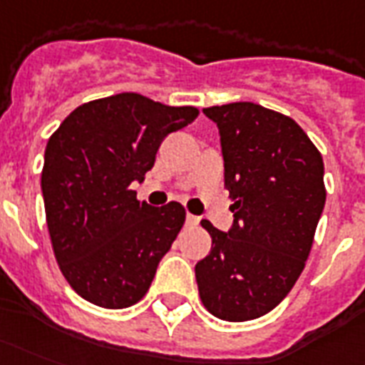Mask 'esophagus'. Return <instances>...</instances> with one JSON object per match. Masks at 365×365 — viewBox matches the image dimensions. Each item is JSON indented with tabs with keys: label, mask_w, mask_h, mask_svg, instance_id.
<instances>
[{
	"label": "esophagus",
	"mask_w": 365,
	"mask_h": 365,
	"mask_svg": "<svg viewBox=\"0 0 365 365\" xmlns=\"http://www.w3.org/2000/svg\"><path fill=\"white\" fill-rule=\"evenodd\" d=\"M185 224H187V226H197V224H199V217H195V215H190V212H187V217H185Z\"/></svg>",
	"instance_id": "obj_1"
}]
</instances>
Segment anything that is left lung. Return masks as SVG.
Wrapping results in <instances>:
<instances>
[{
  "mask_svg": "<svg viewBox=\"0 0 365 365\" xmlns=\"http://www.w3.org/2000/svg\"><path fill=\"white\" fill-rule=\"evenodd\" d=\"M217 123L234 224L203 228L212 247L195 265L203 306L224 321L257 319L296 284L325 207L323 158L306 131L253 102L205 108Z\"/></svg>",
  "mask_w": 365,
  "mask_h": 365,
  "instance_id": "left-lung-1",
  "label": "left lung"
}]
</instances>
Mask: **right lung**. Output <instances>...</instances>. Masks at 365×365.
I'll return each mask as SVG.
<instances>
[{"mask_svg": "<svg viewBox=\"0 0 365 365\" xmlns=\"http://www.w3.org/2000/svg\"><path fill=\"white\" fill-rule=\"evenodd\" d=\"M199 115L121 93L75 108L50 137L42 168L46 222L59 269L94 306L137 304L185 222V209L150 207L129 185L155 166L160 143Z\"/></svg>", "mask_w": 365, "mask_h": 365, "instance_id": "obj_1", "label": "right lung"}]
</instances>
